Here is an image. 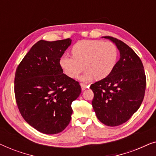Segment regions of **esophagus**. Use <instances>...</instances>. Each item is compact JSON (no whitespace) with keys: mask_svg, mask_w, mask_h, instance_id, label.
Instances as JSON below:
<instances>
[{"mask_svg":"<svg viewBox=\"0 0 156 156\" xmlns=\"http://www.w3.org/2000/svg\"><path fill=\"white\" fill-rule=\"evenodd\" d=\"M80 85H81V87H82V90H83V91L85 90L87 88H89L88 85L85 84H84V83H81Z\"/></svg>","mask_w":156,"mask_h":156,"instance_id":"34e87169","label":"esophagus"}]
</instances>
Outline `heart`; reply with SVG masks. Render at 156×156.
<instances>
[{"label": "heart", "mask_w": 156, "mask_h": 156, "mask_svg": "<svg viewBox=\"0 0 156 156\" xmlns=\"http://www.w3.org/2000/svg\"><path fill=\"white\" fill-rule=\"evenodd\" d=\"M73 57L63 55L59 65L65 74L70 78H75L86 68L80 76L81 82H90L96 77L103 80L110 75L118 61L119 52L116 46L111 42L98 40H83L72 48Z\"/></svg>", "instance_id": "1"}]
</instances>
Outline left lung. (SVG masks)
<instances>
[{
  "label": "left lung",
  "instance_id": "obj_1",
  "mask_svg": "<svg viewBox=\"0 0 156 156\" xmlns=\"http://www.w3.org/2000/svg\"><path fill=\"white\" fill-rule=\"evenodd\" d=\"M103 37L116 44L120 59L109 76L90 86L92 106L101 123L117 126L126 122L141 105L146 78L141 60L129 46L110 36Z\"/></svg>",
  "mask_w": 156,
  "mask_h": 156
}]
</instances>
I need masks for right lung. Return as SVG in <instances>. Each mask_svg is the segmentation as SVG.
I'll list each match as a JSON object with an SVG mask.
<instances>
[{
    "instance_id": "add662e5",
    "label": "right lung",
    "mask_w": 156,
    "mask_h": 156,
    "mask_svg": "<svg viewBox=\"0 0 156 156\" xmlns=\"http://www.w3.org/2000/svg\"><path fill=\"white\" fill-rule=\"evenodd\" d=\"M72 40H40L17 67L15 96L25 121L45 134L60 133L72 119V101L81 93L78 82L63 73L59 59Z\"/></svg>"
}]
</instances>
